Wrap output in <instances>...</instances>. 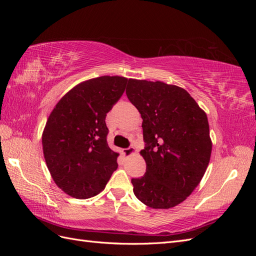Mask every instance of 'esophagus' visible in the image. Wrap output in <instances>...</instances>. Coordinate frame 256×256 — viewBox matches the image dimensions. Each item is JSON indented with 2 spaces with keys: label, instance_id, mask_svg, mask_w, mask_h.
<instances>
[{
  "label": "esophagus",
  "instance_id": "esophagus-1",
  "mask_svg": "<svg viewBox=\"0 0 256 256\" xmlns=\"http://www.w3.org/2000/svg\"><path fill=\"white\" fill-rule=\"evenodd\" d=\"M136 148L134 146H129L128 148H125L122 150V152H124V154H125L126 157H129V156H131V154H136Z\"/></svg>",
  "mask_w": 256,
  "mask_h": 256
}]
</instances>
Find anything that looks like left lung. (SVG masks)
<instances>
[{
	"mask_svg": "<svg viewBox=\"0 0 256 256\" xmlns=\"http://www.w3.org/2000/svg\"><path fill=\"white\" fill-rule=\"evenodd\" d=\"M126 95L141 114L146 172L132 178L134 196L154 209L174 207L202 180L212 154L206 113L187 90L129 79Z\"/></svg>",
	"mask_w": 256,
	"mask_h": 256,
	"instance_id": "8db88e82",
	"label": "left lung"
}]
</instances>
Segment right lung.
Returning a JSON list of instances; mask_svg holds the SVG:
<instances>
[{
    "label": "right lung",
    "mask_w": 256,
    "mask_h": 256,
    "mask_svg": "<svg viewBox=\"0 0 256 256\" xmlns=\"http://www.w3.org/2000/svg\"><path fill=\"white\" fill-rule=\"evenodd\" d=\"M128 79L104 76L76 85L51 112L42 134L46 164L54 182L76 198L102 192L116 171L118 154L106 142V116Z\"/></svg>",
    "instance_id": "right-lung-1"
}]
</instances>
